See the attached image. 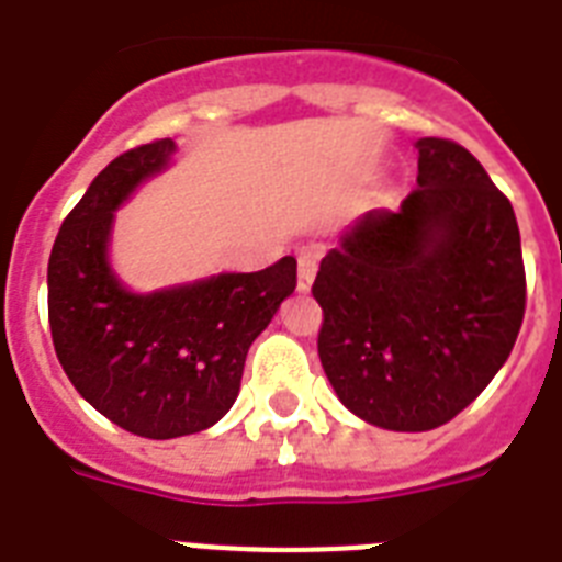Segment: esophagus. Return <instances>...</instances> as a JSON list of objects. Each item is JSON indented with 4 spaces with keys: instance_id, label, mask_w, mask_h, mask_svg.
Listing matches in <instances>:
<instances>
[{
    "instance_id": "34e87169",
    "label": "esophagus",
    "mask_w": 562,
    "mask_h": 562,
    "mask_svg": "<svg viewBox=\"0 0 562 562\" xmlns=\"http://www.w3.org/2000/svg\"><path fill=\"white\" fill-rule=\"evenodd\" d=\"M318 258H322V252H318L315 247L301 249L299 255V290L301 292H307L310 286H313L315 272H318Z\"/></svg>"
}]
</instances>
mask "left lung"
<instances>
[{
  "label": "left lung",
  "instance_id": "obj_1",
  "mask_svg": "<svg viewBox=\"0 0 562 562\" xmlns=\"http://www.w3.org/2000/svg\"><path fill=\"white\" fill-rule=\"evenodd\" d=\"M419 187L373 209L322 258L318 356L336 396L370 425L434 430L480 396L526 315L512 201L468 148L422 137Z\"/></svg>",
  "mask_w": 562,
  "mask_h": 562
}]
</instances>
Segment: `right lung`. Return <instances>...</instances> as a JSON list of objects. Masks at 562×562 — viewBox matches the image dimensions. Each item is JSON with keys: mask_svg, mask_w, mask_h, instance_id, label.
<instances>
[{"mask_svg": "<svg viewBox=\"0 0 562 562\" xmlns=\"http://www.w3.org/2000/svg\"><path fill=\"white\" fill-rule=\"evenodd\" d=\"M175 143L114 157L59 226L48 322L65 375L105 419L146 439L212 428L238 398L249 347L295 290V258L134 295L109 267L114 209L169 164Z\"/></svg>", "mask_w": 562, "mask_h": 562, "instance_id": "right-lung-1", "label": "right lung"}]
</instances>
